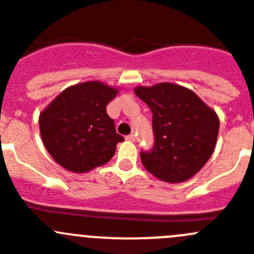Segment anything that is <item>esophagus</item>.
<instances>
[{
  "label": "esophagus",
  "mask_w": 254,
  "mask_h": 254,
  "mask_svg": "<svg viewBox=\"0 0 254 254\" xmlns=\"http://www.w3.org/2000/svg\"><path fill=\"white\" fill-rule=\"evenodd\" d=\"M126 139H128V141H132V142H133L134 139H136V136H134L133 133H131V134H128V136L126 137Z\"/></svg>",
  "instance_id": "1"
}]
</instances>
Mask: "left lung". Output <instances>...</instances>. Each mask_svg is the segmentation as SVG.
Returning <instances> with one entry per match:
<instances>
[{"mask_svg": "<svg viewBox=\"0 0 254 254\" xmlns=\"http://www.w3.org/2000/svg\"><path fill=\"white\" fill-rule=\"evenodd\" d=\"M152 112L155 145L141 152L148 173L165 183L191 179L210 159L219 132V117L192 90L173 83L134 88Z\"/></svg>", "mask_w": 254, "mask_h": 254, "instance_id": "left-lung-1", "label": "left lung"}]
</instances>
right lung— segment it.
<instances>
[{
  "mask_svg": "<svg viewBox=\"0 0 254 254\" xmlns=\"http://www.w3.org/2000/svg\"><path fill=\"white\" fill-rule=\"evenodd\" d=\"M118 89L99 80L63 90L40 113L43 143L51 157L71 173H88L113 157L123 137L107 115Z\"/></svg>",
  "mask_w": 254,
  "mask_h": 254,
  "instance_id": "add662e5",
  "label": "right lung"
}]
</instances>
